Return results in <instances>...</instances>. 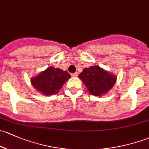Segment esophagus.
Instances as JSON below:
<instances>
[{
	"label": "esophagus",
	"mask_w": 149,
	"mask_h": 149,
	"mask_svg": "<svg viewBox=\"0 0 149 149\" xmlns=\"http://www.w3.org/2000/svg\"><path fill=\"white\" fill-rule=\"evenodd\" d=\"M71 76H72V77H76V76H78V73L77 72H76V73H71Z\"/></svg>",
	"instance_id": "34e87169"
}]
</instances>
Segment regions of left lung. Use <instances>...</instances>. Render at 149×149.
Wrapping results in <instances>:
<instances>
[{"mask_svg": "<svg viewBox=\"0 0 149 149\" xmlns=\"http://www.w3.org/2000/svg\"><path fill=\"white\" fill-rule=\"evenodd\" d=\"M79 78L83 81L89 93L95 96L106 94L115 85L117 79L115 75L98 65L84 68Z\"/></svg>", "mask_w": 149, "mask_h": 149, "instance_id": "1", "label": "left lung"}]
</instances>
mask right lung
<instances>
[{"instance_id":"right-lung-1","label":"right lung","mask_w":149,"mask_h":149,"mask_svg":"<svg viewBox=\"0 0 149 149\" xmlns=\"http://www.w3.org/2000/svg\"><path fill=\"white\" fill-rule=\"evenodd\" d=\"M70 78L67 71L49 66L38 75L31 79V83L38 91L45 96L57 93Z\"/></svg>"}]
</instances>
